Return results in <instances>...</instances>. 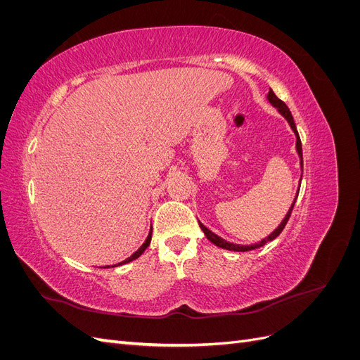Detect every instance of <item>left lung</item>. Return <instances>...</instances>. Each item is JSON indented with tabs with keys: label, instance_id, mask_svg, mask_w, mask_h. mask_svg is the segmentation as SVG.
<instances>
[{
	"label": "left lung",
	"instance_id": "left-lung-1",
	"mask_svg": "<svg viewBox=\"0 0 360 360\" xmlns=\"http://www.w3.org/2000/svg\"><path fill=\"white\" fill-rule=\"evenodd\" d=\"M267 99H269V102L274 105L275 108H278V111L285 117V120L288 122V124L291 126V129H292V132L296 134V150H297V153H299V158H300V167H302V169H303V158H302V143H300V136H299V134H297V129H296V124H294V120H292V115H291V112H290V110H288V106L282 102L281 99H278L276 97V94L274 93V90H269V94H267ZM300 180H302V177H300ZM297 193H299V189H297ZM297 198V197H296ZM296 198H294V201H292V204H291V207H290V210H288V213L285 214V217L284 219H282V222L279 224V226L276 228V230L271 233L270 236H267L266 238H263V240L261 242H258V243H255V245H236V243H230V242H226V240H224L222 237H219L217 234H214V233H212L209 228L207 226H204L200 221V226H201V230L204 231V234H205V237L209 238V240L213 243V245H216V246H219V248H224V249H228V250H236V252H246V250H252V249H257V248H261V246H264L267 242H271L274 240V238H276L281 233H282V230H284L285 228V225H287V222H288V219H290V216H291V212H292V207H294V202H296Z\"/></svg>",
	"mask_w": 360,
	"mask_h": 360
}]
</instances>
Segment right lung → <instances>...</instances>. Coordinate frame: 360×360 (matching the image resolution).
I'll use <instances>...</instances> for the list:
<instances>
[{
    "label": "right lung",
    "instance_id": "right-lung-1",
    "mask_svg": "<svg viewBox=\"0 0 360 360\" xmlns=\"http://www.w3.org/2000/svg\"><path fill=\"white\" fill-rule=\"evenodd\" d=\"M150 240H151V231H150V234L147 236V238H146V242L143 243V246H141L138 250H136V252L135 254H132V255H130L127 259H124V261H122V263H118V264H115V266H122V264H126V263H130V261H134V259H136L141 254H143L144 252V250L148 248V245H150ZM115 266H112V267H115Z\"/></svg>",
    "mask_w": 360,
    "mask_h": 360
}]
</instances>
